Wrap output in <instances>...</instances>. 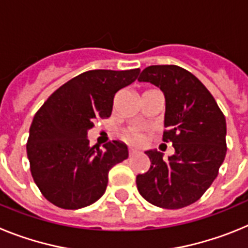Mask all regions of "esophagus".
Wrapping results in <instances>:
<instances>
[{"instance_id":"1","label":"esophagus","mask_w":248,"mask_h":248,"mask_svg":"<svg viewBox=\"0 0 248 248\" xmlns=\"http://www.w3.org/2000/svg\"><path fill=\"white\" fill-rule=\"evenodd\" d=\"M138 151H139V150H138V149L133 148V146H129V155H130V156H131V155L137 154Z\"/></svg>"}]
</instances>
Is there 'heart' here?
I'll return each mask as SVG.
<instances>
[{
  "mask_svg": "<svg viewBox=\"0 0 248 248\" xmlns=\"http://www.w3.org/2000/svg\"><path fill=\"white\" fill-rule=\"evenodd\" d=\"M123 139L125 140V141H128V143L138 144V143H141L143 137H141V134H140L137 129H129V130L124 131V134H123Z\"/></svg>",
  "mask_w": 248,
  "mask_h": 248,
  "instance_id": "obj_1",
  "label": "heart"
}]
</instances>
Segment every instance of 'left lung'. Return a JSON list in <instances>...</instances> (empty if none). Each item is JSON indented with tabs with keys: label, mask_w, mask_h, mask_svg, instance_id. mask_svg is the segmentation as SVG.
Here are the masks:
<instances>
[{
	"label": "left lung",
	"mask_w": 248,
	"mask_h": 248,
	"mask_svg": "<svg viewBox=\"0 0 248 248\" xmlns=\"http://www.w3.org/2000/svg\"><path fill=\"white\" fill-rule=\"evenodd\" d=\"M139 82L156 85L165 97L164 141L174 155L164 160L146 150L150 169L137 176L140 195L163 209H181L198 201L218 174L226 156V119L205 85L177 65H150Z\"/></svg>",
	"instance_id": "obj_1"
}]
</instances>
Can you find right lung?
Instances as JSON below:
<instances>
[{
    "mask_svg": "<svg viewBox=\"0 0 248 248\" xmlns=\"http://www.w3.org/2000/svg\"><path fill=\"white\" fill-rule=\"evenodd\" d=\"M140 69L88 71L59 87L33 118L27 141L31 172L53 205L82 209L99 200L109 170L128 157L119 140L104 150L89 146L88 131L98 118L110 117L114 95L135 82Z\"/></svg>",
    "mask_w": 248,
    "mask_h": 248,
    "instance_id": "1",
    "label": "right lung"
}]
</instances>
